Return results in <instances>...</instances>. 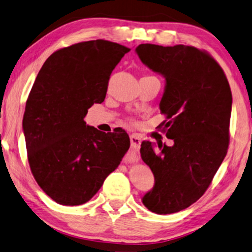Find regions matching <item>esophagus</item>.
<instances>
[{
  "mask_svg": "<svg viewBox=\"0 0 252 252\" xmlns=\"http://www.w3.org/2000/svg\"><path fill=\"white\" fill-rule=\"evenodd\" d=\"M130 141H131V148H132L134 151H139V149H140V145H141L140 135L137 133L130 134Z\"/></svg>",
  "mask_w": 252,
  "mask_h": 252,
  "instance_id": "obj_1",
  "label": "esophagus"
}]
</instances>
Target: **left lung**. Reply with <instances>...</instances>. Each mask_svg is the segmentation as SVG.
Segmentation results:
<instances>
[{"instance_id": "left-lung-1", "label": "left lung", "mask_w": 252, "mask_h": 252, "mask_svg": "<svg viewBox=\"0 0 252 252\" xmlns=\"http://www.w3.org/2000/svg\"><path fill=\"white\" fill-rule=\"evenodd\" d=\"M142 63L165 77L159 107L167 138L174 145L141 143V158L155 176L142 203L157 214H170L193 204L205 193L229 147L232 94L221 66L195 47L141 43Z\"/></svg>"}]
</instances>
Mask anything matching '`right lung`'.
<instances>
[{"label": "right lung", "mask_w": 252, "mask_h": 252, "mask_svg": "<svg viewBox=\"0 0 252 252\" xmlns=\"http://www.w3.org/2000/svg\"><path fill=\"white\" fill-rule=\"evenodd\" d=\"M129 51L101 39L75 43L55 51L38 73L22 129L33 177L58 204L89 202L129 150L121 127L105 133L84 121L104 101L112 70Z\"/></svg>", "instance_id": "obj_1"}]
</instances>
